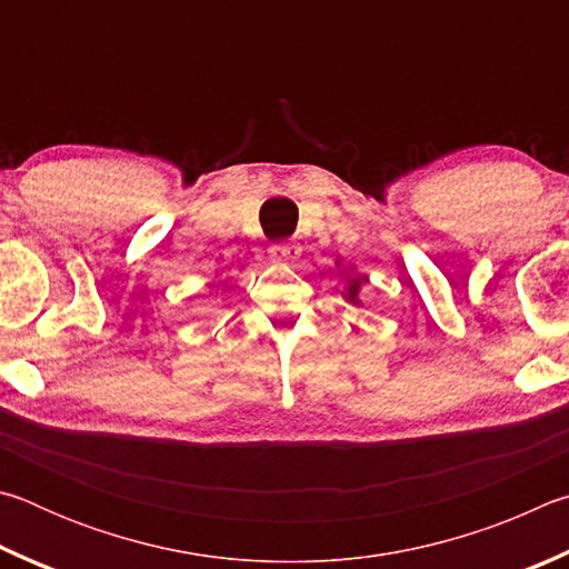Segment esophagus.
I'll return each instance as SVG.
<instances>
[{"label": "esophagus", "mask_w": 569, "mask_h": 569, "mask_svg": "<svg viewBox=\"0 0 569 569\" xmlns=\"http://www.w3.org/2000/svg\"><path fill=\"white\" fill-rule=\"evenodd\" d=\"M269 259L277 264H292L297 259V249L292 244H274L269 249Z\"/></svg>", "instance_id": "obj_1"}]
</instances>
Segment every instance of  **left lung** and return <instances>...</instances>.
<instances>
[{
    "mask_svg": "<svg viewBox=\"0 0 569 569\" xmlns=\"http://www.w3.org/2000/svg\"><path fill=\"white\" fill-rule=\"evenodd\" d=\"M335 264H337V269H340L342 259H335ZM350 269H352V274L347 277L342 297L350 305H362V290L367 287V282H370V279H367V274H355V264H350Z\"/></svg>",
    "mask_w": 569,
    "mask_h": 569,
    "instance_id": "8db88e82",
    "label": "left lung"
}]
</instances>
